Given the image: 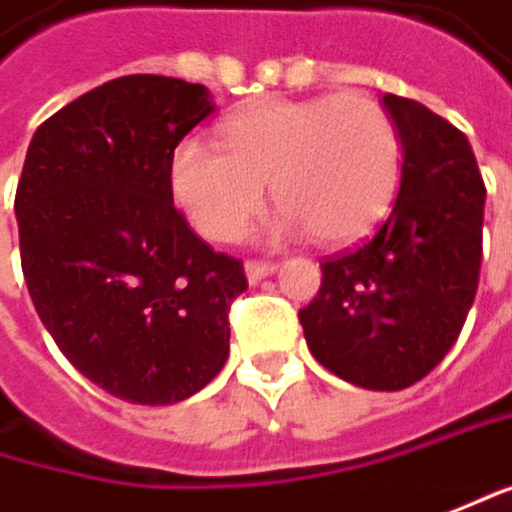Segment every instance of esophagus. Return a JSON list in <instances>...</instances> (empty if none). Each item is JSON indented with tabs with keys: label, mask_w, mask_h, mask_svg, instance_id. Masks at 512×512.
<instances>
[{
	"label": "esophagus",
	"mask_w": 512,
	"mask_h": 512,
	"mask_svg": "<svg viewBox=\"0 0 512 512\" xmlns=\"http://www.w3.org/2000/svg\"><path fill=\"white\" fill-rule=\"evenodd\" d=\"M276 271V262H247L244 265V274L250 282H259V279H265V276H271Z\"/></svg>",
	"instance_id": "esophagus-1"
}]
</instances>
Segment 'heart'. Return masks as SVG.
Masks as SVG:
<instances>
[{
  "label": "heart",
  "mask_w": 512,
  "mask_h": 512,
  "mask_svg": "<svg viewBox=\"0 0 512 512\" xmlns=\"http://www.w3.org/2000/svg\"><path fill=\"white\" fill-rule=\"evenodd\" d=\"M221 142L186 139L171 160L174 198L209 241L241 236L271 183L279 233L349 244L387 215L402 177L399 130L367 92L253 104L227 119Z\"/></svg>",
  "instance_id": "obj_1"
}]
</instances>
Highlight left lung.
<instances>
[{
    "instance_id": "left-lung-1",
    "label": "left lung",
    "mask_w": 512,
    "mask_h": 512,
    "mask_svg": "<svg viewBox=\"0 0 512 512\" xmlns=\"http://www.w3.org/2000/svg\"><path fill=\"white\" fill-rule=\"evenodd\" d=\"M382 101L402 142L399 195L373 238L320 265L300 323L329 373L402 390L443 361L472 309L487 186L455 125L414 98Z\"/></svg>"
}]
</instances>
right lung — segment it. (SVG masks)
Wrapping results in <instances>:
<instances>
[{
  "label": "right lung",
  "mask_w": 512,
  "mask_h": 512,
  "mask_svg": "<svg viewBox=\"0 0 512 512\" xmlns=\"http://www.w3.org/2000/svg\"><path fill=\"white\" fill-rule=\"evenodd\" d=\"M215 110L203 84L125 75L46 119L17 186L22 274L60 352L133 405H174L230 355L244 265L171 195L180 139Z\"/></svg>",
  "instance_id": "add662e5"
}]
</instances>
